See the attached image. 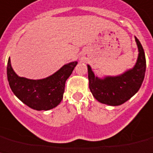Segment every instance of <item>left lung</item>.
I'll return each mask as SVG.
<instances>
[{"mask_svg": "<svg viewBox=\"0 0 153 153\" xmlns=\"http://www.w3.org/2000/svg\"><path fill=\"white\" fill-rule=\"evenodd\" d=\"M135 40L139 51L136 65L123 74L100 79L95 76L91 68L88 65L89 88L99 102L110 106H118L129 100L140 89L145 78L146 60L140 41L136 37Z\"/></svg>", "mask_w": 153, "mask_h": 153, "instance_id": "obj_1", "label": "left lung"}]
</instances>
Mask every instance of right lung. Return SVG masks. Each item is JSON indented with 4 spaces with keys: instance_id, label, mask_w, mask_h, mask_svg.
Returning a JSON list of instances; mask_svg holds the SVG:
<instances>
[{
    "instance_id": "right-lung-1",
    "label": "right lung",
    "mask_w": 153,
    "mask_h": 153,
    "mask_svg": "<svg viewBox=\"0 0 153 153\" xmlns=\"http://www.w3.org/2000/svg\"><path fill=\"white\" fill-rule=\"evenodd\" d=\"M77 62L65 65L53 75L42 80L20 77L11 65L10 57L7 65V76L12 91L24 104L36 111H48L57 107L62 101L65 81Z\"/></svg>"
}]
</instances>
